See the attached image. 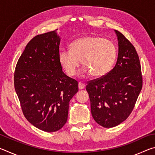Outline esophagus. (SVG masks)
Listing matches in <instances>:
<instances>
[{
    "mask_svg": "<svg viewBox=\"0 0 155 155\" xmlns=\"http://www.w3.org/2000/svg\"><path fill=\"white\" fill-rule=\"evenodd\" d=\"M85 84H83L81 82L78 83V89H79V90H83V89L85 88Z\"/></svg>",
    "mask_w": 155,
    "mask_h": 155,
    "instance_id": "esophagus-1",
    "label": "esophagus"
}]
</instances>
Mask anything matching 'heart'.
Listing matches in <instances>:
<instances>
[{"mask_svg":"<svg viewBox=\"0 0 155 155\" xmlns=\"http://www.w3.org/2000/svg\"><path fill=\"white\" fill-rule=\"evenodd\" d=\"M117 48L113 41L101 37L87 36L77 39L70 45V51H62L59 61L66 74L73 77L81 60L83 74L104 77L111 71L117 58Z\"/></svg>","mask_w":155,"mask_h":155,"instance_id":"obj_1","label":"heart"}]
</instances>
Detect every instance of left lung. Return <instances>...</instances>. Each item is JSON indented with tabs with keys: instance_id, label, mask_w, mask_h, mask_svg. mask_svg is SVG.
<instances>
[{
	"instance_id": "8db88e82",
	"label": "left lung",
	"mask_w": 155,
	"mask_h": 155,
	"mask_svg": "<svg viewBox=\"0 0 155 155\" xmlns=\"http://www.w3.org/2000/svg\"><path fill=\"white\" fill-rule=\"evenodd\" d=\"M115 33L118 41L116 64L107 75L90 81L86 86L93 118L104 128L114 127L127 120L142 88L137 51L121 33Z\"/></svg>"
}]
</instances>
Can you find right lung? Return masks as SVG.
Returning a JSON list of instances; mask_svg holds the SVG:
<instances>
[{
  "instance_id": "right-lung-1",
  "label": "right lung",
  "mask_w": 155,
  "mask_h": 155,
  "mask_svg": "<svg viewBox=\"0 0 155 155\" xmlns=\"http://www.w3.org/2000/svg\"><path fill=\"white\" fill-rule=\"evenodd\" d=\"M57 30L34 37L14 72L15 90L24 115L34 127L48 133L66 123L70 101L78 90L77 81L62 71Z\"/></svg>"
}]
</instances>
